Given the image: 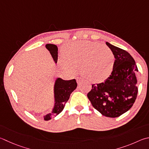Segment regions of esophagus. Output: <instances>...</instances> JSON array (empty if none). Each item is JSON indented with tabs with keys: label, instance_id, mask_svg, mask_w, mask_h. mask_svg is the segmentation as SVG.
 <instances>
[{
	"label": "esophagus",
	"instance_id": "obj_1",
	"mask_svg": "<svg viewBox=\"0 0 149 149\" xmlns=\"http://www.w3.org/2000/svg\"><path fill=\"white\" fill-rule=\"evenodd\" d=\"M76 80H77V83L79 84V83H80L81 82V81H83V78L81 77H77L76 78Z\"/></svg>",
	"mask_w": 149,
	"mask_h": 149
}]
</instances>
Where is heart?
Instances as JSON below:
<instances>
[{
  "instance_id": "obj_1",
  "label": "heart",
  "mask_w": 149,
  "mask_h": 149,
  "mask_svg": "<svg viewBox=\"0 0 149 149\" xmlns=\"http://www.w3.org/2000/svg\"><path fill=\"white\" fill-rule=\"evenodd\" d=\"M64 59L61 64L64 70L74 72L80 67L81 73L94 82L101 81L109 76L114 67L113 51L105 45L88 40L70 43L63 49Z\"/></svg>"
}]
</instances>
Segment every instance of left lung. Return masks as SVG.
Returning a JSON list of instances; mask_svg holds the SVG:
<instances>
[{
    "label": "left lung",
    "mask_w": 149,
    "mask_h": 149,
    "mask_svg": "<svg viewBox=\"0 0 149 149\" xmlns=\"http://www.w3.org/2000/svg\"><path fill=\"white\" fill-rule=\"evenodd\" d=\"M113 51L115 61L111 74L104 82L93 84L87 97L103 115L118 117L132 107L138 88L136 73L138 72L133 57L126 51L106 42Z\"/></svg>",
    "instance_id": "obj_1"
}]
</instances>
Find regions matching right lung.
<instances>
[{
    "label": "right lung",
    "instance_id": "obj_1",
    "mask_svg": "<svg viewBox=\"0 0 149 149\" xmlns=\"http://www.w3.org/2000/svg\"><path fill=\"white\" fill-rule=\"evenodd\" d=\"M45 47L49 51L55 63L58 60V48L53 44H47ZM77 84L75 79L72 80H63L61 78L56 79L55 85V105L51 113L44 117L45 120H49L56 117L63 111L66 103L70 98L71 93L76 88Z\"/></svg>",
    "mask_w": 149,
    "mask_h": 149
}]
</instances>
